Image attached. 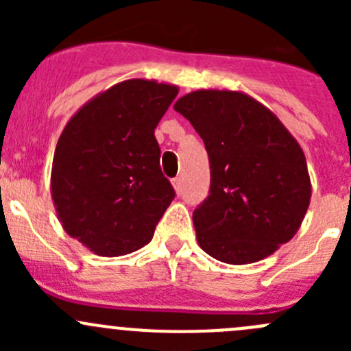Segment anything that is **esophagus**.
Segmentation results:
<instances>
[{
	"label": "esophagus",
	"instance_id": "esophagus-1",
	"mask_svg": "<svg viewBox=\"0 0 351 351\" xmlns=\"http://www.w3.org/2000/svg\"><path fill=\"white\" fill-rule=\"evenodd\" d=\"M173 189H175V192L178 193H182V178H173Z\"/></svg>",
	"mask_w": 351,
	"mask_h": 351
}]
</instances>
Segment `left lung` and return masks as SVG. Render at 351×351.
Instances as JSON below:
<instances>
[{
  "instance_id": "8db88e82",
  "label": "left lung",
  "mask_w": 351,
  "mask_h": 351,
  "mask_svg": "<svg viewBox=\"0 0 351 351\" xmlns=\"http://www.w3.org/2000/svg\"><path fill=\"white\" fill-rule=\"evenodd\" d=\"M204 139L210 192L193 210L198 246L247 265L299 231L311 202L306 156L270 108L243 91L197 90L175 104Z\"/></svg>"
}]
</instances>
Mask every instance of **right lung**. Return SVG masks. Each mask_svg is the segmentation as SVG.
Instances as JSON below:
<instances>
[{
    "label": "right lung",
    "mask_w": 351,
    "mask_h": 351,
    "mask_svg": "<svg viewBox=\"0 0 351 351\" xmlns=\"http://www.w3.org/2000/svg\"><path fill=\"white\" fill-rule=\"evenodd\" d=\"M176 95L175 84L122 81L86 101L59 137L51 173L58 219L98 256L146 246L175 198L154 129Z\"/></svg>",
    "instance_id": "right-lung-1"
}]
</instances>
